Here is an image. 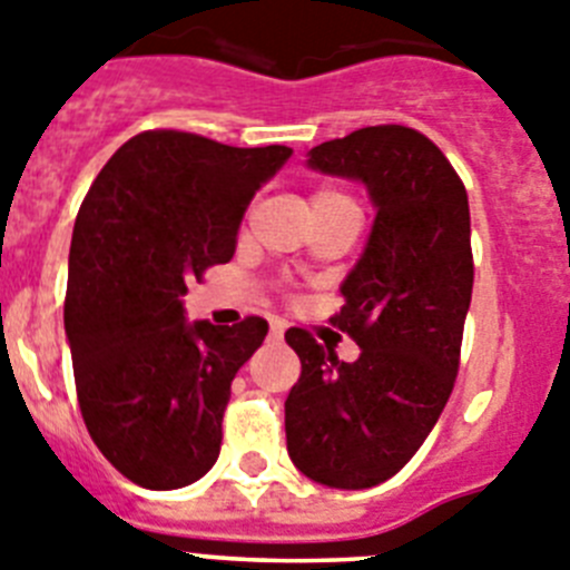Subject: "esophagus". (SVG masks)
<instances>
[{
	"instance_id": "1",
	"label": "esophagus",
	"mask_w": 570,
	"mask_h": 570,
	"mask_svg": "<svg viewBox=\"0 0 570 570\" xmlns=\"http://www.w3.org/2000/svg\"><path fill=\"white\" fill-rule=\"evenodd\" d=\"M284 332H286L284 321H273V326H269V337H284Z\"/></svg>"
}]
</instances>
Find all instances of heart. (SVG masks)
I'll return each instance as SVG.
<instances>
[{"label": "heart", "mask_w": 570, "mask_h": 570, "mask_svg": "<svg viewBox=\"0 0 570 570\" xmlns=\"http://www.w3.org/2000/svg\"><path fill=\"white\" fill-rule=\"evenodd\" d=\"M323 202H348V198L341 196V193H335V189H321V193L312 196V204H323Z\"/></svg>", "instance_id": "b5f03b06"}]
</instances>
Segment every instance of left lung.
Masks as SVG:
<instances>
[{"instance_id":"left-lung-1","label":"left lung","mask_w":570,"mask_h":570,"mask_svg":"<svg viewBox=\"0 0 570 570\" xmlns=\"http://www.w3.org/2000/svg\"><path fill=\"white\" fill-rule=\"evenodd\" d=\"M306 167L363 184L374 224L332 317L361 357L343 363L309 332H286L301 357L286 451L315 483L361 491L414 458L454 389L474 284L469 196L438 145L400 125L323 141Z\"/></svg>"}]
</instances>
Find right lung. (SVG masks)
Wrapping results in <instances>:
<instances>
[{"label": "right lung", "mask_w": 570, "mask_h": 570, "mask_svg": "<svg viewBox=\"0 0 570 570\" xmlns=\"http://www.w3.org/2000/svg\"><path fill=\"white\" fill-rule=\"evenodd\" d=\"M289 156L138 132L76 215L65 297L76 394L94 443L136 485L184 489L218 460L233 377L269 326L187 321L184 295L233 258L249 202Z\"/></svg>", "instance_id": "add662e5"}]
</instances>
